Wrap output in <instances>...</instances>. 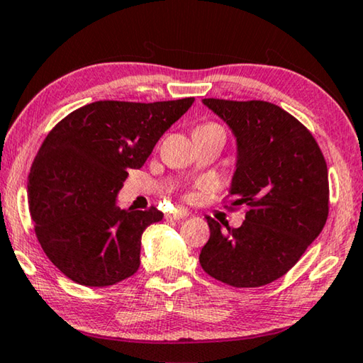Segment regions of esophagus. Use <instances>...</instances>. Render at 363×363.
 I'll list each match as a JSON object with an SVG mask.
<instances>
[{"label": "esophagus", "mask_w": 363, "mask_h": 363, "mask_svg": "<svg viewBox=\"0 0 363 363\" xmlns=\"http://www.w3.org/2000/svg\"><path fill=\"white\" fill-rule=\"evenodd\" d=\"M187 216H189V214L186 211H173V213H168L164 218L169 219V220H181V219L187 218Z\"/></svg>", "instance_id": "34e87169"}]
</instances>
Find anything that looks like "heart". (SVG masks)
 Here are the masks:
<instances>
[{"instance_id":"obj_1","label":"heart","mask_w":363,"mask_h":363,"mask_svg":"<svg viewBox=\"0 0 363 363\" xmlns=\"http://www.w3.org/2000/svg\"><path fill=\"white\" fill-rule=\"evenodd\" d=\"M203 126H218V125H213V123H210V125H203Z\"/></svg>"}]
</instances>
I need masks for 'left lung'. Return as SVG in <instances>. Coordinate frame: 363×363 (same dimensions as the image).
<instances>
[{
	"instance_id": "left-lung-1",
	"label": "left lung",
	"mask_w": 363,
	"mask_h": 363,
	"mask_svg": "<svg viewBox=\"0 0 363 363\" xmlns=\"http://www.w3.org/2000/svg\"><path fill=\"white\" fill-rule=\"evenodd\" d=\"M237 140L229 195L247 205L243 224L225 229L206 216L210 240L200 264L235 288L267 285L285 275L322 232L328 218V169L304 125L264 101L203 99Z\"/></svg>"
}]
</instances>
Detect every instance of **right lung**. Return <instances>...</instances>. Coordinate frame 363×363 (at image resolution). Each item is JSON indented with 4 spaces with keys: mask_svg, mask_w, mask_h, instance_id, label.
Returning a JSON list of instances; mask_svg holds the SVG:
<instances>
[{
    "mask_svg": "<svg viewBox=\"0 0 363 363\" xmlns=\"http://www.w3.org/2000/svg\"><path fill=\"white\" fill-rule=\"evenodd\" d=\"M194 101H97L46 136L30 168L28 208L43 251L75 284L108 286L138 272L140 237L163 213L121 210L116 195Z\"/></svg>",
    "mask_w": 363,
    "mask_h": 363,
    "instance_id": "add662e5",
    "label": "right lung"
}]
</instances>
